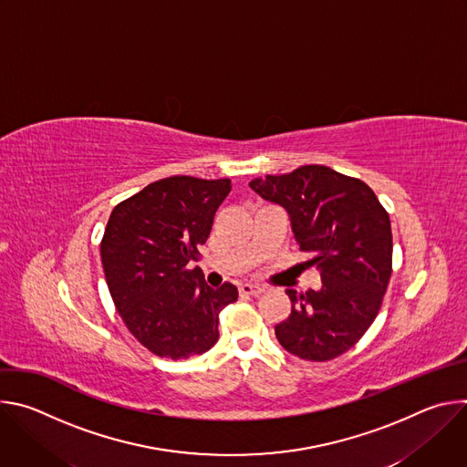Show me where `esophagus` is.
Here are the masks:
<instances>
[{
  "mask_svg": "<svg viewBox=\"0 0 467 467\" xmlns=\"http://www.w3.org/2000/svg\"><path fill=\"white\" fill-rule=\"evenodd\" d=\"M240 294L242 296H258V294H262L264 292V288L262 286H256V285H251V283H244V285H240Z\"/></svg>",
  "mask_w": 467,
  "mask_h": 467,
  "instance_id": "1",
  "label": "esophagus"
}]
</instances>
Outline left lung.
I'll use <instances>...</instances> for the list:
<instances>
[{
	"mask_svg": "<svg viewBox=\"0 0 467 467\" xmlns=\"http://www.w3.org/2000/svg\"><path fill=\"white\" fill-rule=\"evenodd\" d=\"M281 205L301 251L312 254L319 290H286L292 314L275 325L279 344L303 360L325 362L351 349L379 314L391 275V225L375 192L319 164L249 182Z\"/></svg>",
	"mask_w": 467,
	"mask_h": 467,
	"instance_id": "obj_1",
	"label": "left lung"
}]
</instances>
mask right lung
I'll list each match as a JSON object with an SVG mask.
<instances>
[{
    "label": "right lung",
    "mask_w": 467,
    "mask_h": 467,
    "mask_svg": "<svg viewBox=\"0 0 467 467\" xmlns=\"http://www.w3.org/2000/svg\"><path fill=\"white\" fill-rule=\"evenodd\" d=\"M229 192V179L175 175L125 199L109 218L101 262L110 297L130 335L157 357L209 351L220 312L238 299L234 285L214 290L197 265L190 270Z\"/></svg>",
    "instance_id": "1"
}]
</instances>
